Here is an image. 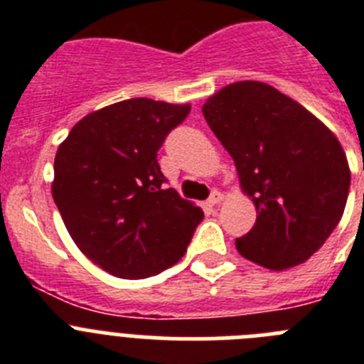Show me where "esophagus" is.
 I'll list each match as a JSON object with an SVG mask.
<instances>
[{
	"label": "esophagus",
	"instance_id": "esophagus-1",
	"mask_svg": "<svg viewBox=\"0 0 364 364\" xmlns=\"http://www.w3.org/2000/svg\"><path fill=\"white\" fill-rule=\"evenodd\" d=\"M220 202H222V195L218 191H213L210 195V198H208V202H205V205H208L210 210H215Z\"/></svg>",
	"mask_w": 364,
	"mask_h": 364
}]
</instances>
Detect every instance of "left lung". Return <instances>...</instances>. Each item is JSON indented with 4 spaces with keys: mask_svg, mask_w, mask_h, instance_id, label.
Here are the masks:
<instances>
[{
    "mask_svg": "<svg viewBox=\"0 0 364 364\" xmlns=\"http://www.w3.org/2000/svg\"><path fill=\"white\" fill-rule=\"evenodd\" d=\"M202 112L257 208L255 226L235 240L240 255L275 272L306 262L348 198V160L336 134L290 96L252 80L220 89Z\"/></svg>",
    "mask_w": 364,
    "mask_h": 364,
    "instance_id": "1",
    "label": "left lung"
}]
</instances>
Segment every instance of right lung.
<instances>
[{
  "mask_svg": "<svg viewBox=\"0 0 364 364\" xmlns=\"http://www.w3.org/2000/svg\"><path fill=\"white\" fill-rule=\"evenodd\" d=\"M191 105L131 98L87 114L60 144L53 198L80 252L120 279L176 264L204 218L164 186L156 153Z\"/></svg>",
  "mask_w": 364,
  "mask_h": 364,
  "instance_id": "obj_1",
  "label": "right lung"
}]
</instances>
